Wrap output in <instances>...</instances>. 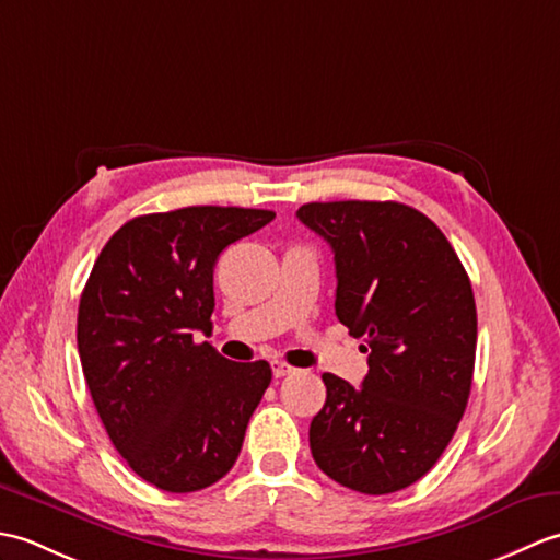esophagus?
<instances>
[{"label":"esophagus","instance_id":"34e87169","mask_svg":"<svg viewBox=\"0 0 560 560\" xmlns=\"http://www.w3.org/2000/svg\"><path fill=\"white\" fill-rule=\"evenodd\" d=\"M271 371H273V377H287V375H291L295 368H291L289 363H283V361H273L271 363Z\"/></svg>","mask_w":560,"mask_h":560}]
</instances>
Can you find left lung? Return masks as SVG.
I'll list each match as a JSON object with an SVG mask.
<instances>
[{
    "instance_id": "8db88e82",
    "label": "left lung",
    "mask_w": 560,
    "mask_h": 560,
    "mask_svg": "<svg viewBox=\"0 0 560 560\" xmlns=\"http://www.w3.org/2000/svg\"><path fill=\"white\" fill-rule=\"evenodd\" d=\"M295 217L335 253V311L368 353L359 389L323 375L313 459L351 491H401L431 471L467 409L471 281L443 231L399 201H311Z\"/></svg>"
}]
</instances>
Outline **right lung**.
Here are the masks:
<instances>
[{
    "mask_svg": "<svg viewBox=\"0 0 560 560\" xmlns=\"http://www.w3.org/2000/svg\"><path fill=\"white\" fill-rule=\"evenodd\" d=\"M273 217L243 207L147 213L91 269L77 319L83 377L117 452L161 491L223 479L271 383L267 361L233 363L195 331H211L219 255Z\"/></svg>",
    "mask_w": 560,
    "mask_h": 560,
    "instance_id": "add662e5",
    "label": "right lung"
}]
</instances>
